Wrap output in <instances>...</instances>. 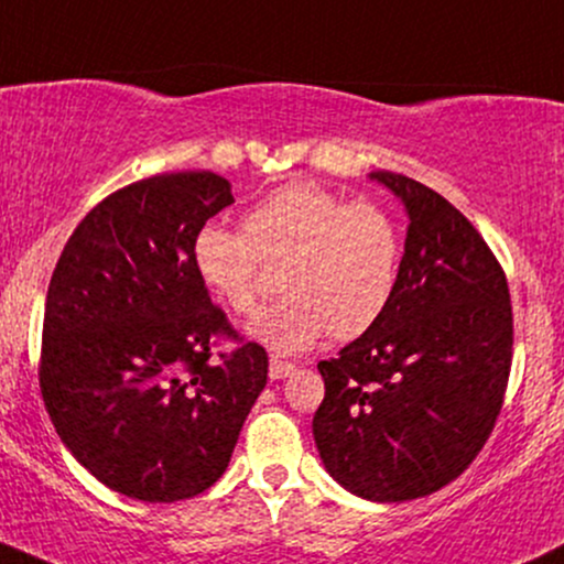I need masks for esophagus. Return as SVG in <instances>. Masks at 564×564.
Listing matches in <instances>:
<instances>
[{"label":"esophagus","mask_w":564,"mask_h":564,"mask_svg":"<svg viewBox=\"0 0 564 564\" xmlns=\"http://www.w3.org/2000/svg\"><path fill=\"white\" fill-rule=\"evenodd\" d=\"M293 371H295V364H290V360H282V358H271V364H269L271 379H284V377H290Z\"/></svg>","instance_id":"obj_1"}]
</instances>
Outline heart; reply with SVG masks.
Masks as SVG:
<instances>
[{"instance_id":"heart-1","label":"heart","mask_w":564,"mask_h":564,"mask_svg":"<svg viewBox=\"0 0 564 564\" xmlns=\"http://www.w3.org/2000/svg\"><path fill=\"white\" fill-rule=\"evenodd\" d=\"M198 280L235 314L259 301L267 263H284V297L248 326L274 352H303L326 335H366L398 293L402 235L371 200H347L314 180L271 191L246 214V232L204 225L193 238Z\"/></svg>"}]
</instances>
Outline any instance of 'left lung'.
<instances>
[{"mask_svg": "<svg viewBox=\"0 0 564 564\" xmlns=\"http://www.w3.org/2000/svg\"><path fill=\"white\" fill-rule=\"evenodd\" d=\"M408 212L398 293L337 358L314 415L332 476L371 502L426 497L476 460L512 366L507 276L478 229L431 187L371 172Z\"/></svg>", "mask_w": 564, "mask_h": 564, "instance_id": "left-lung-1", "label": "left lung"}]
</instances>
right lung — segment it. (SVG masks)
Returning a JSON list of instances; mask_svg holds the SVG:
<instances>
[{"mask_svg": "<svg viewBox=\"0 0 564 564\" xmlns=\"http://www.w3.org/2000/svg\"><path fill=\"white\" fill-rule=\"evenodd\" d=\"M232 204L214 172H164L96 204L62 250L39 387L75 460L141 502L204 495L225 474L269 356L193 269V238ZM232 338L236 350L210 347Z\"/></svg>", "mask_w": 564, "mask_h": 564, "instance_id": "right-lung-1", "label": "right lung"}]
</instances>
